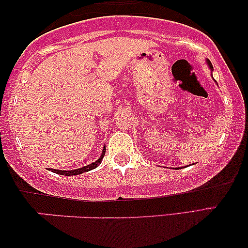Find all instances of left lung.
Returning <instances> with one entry per match:
<instances>
[{
  "label": "left lung",
  "instance_id": "1",
  "mask_svg": "<svg viewBox=\"0 0 248 248\" xmlns=\"http://www.w3.org/2000/svg\"><path fill=\"white\" fill-rule=\"evenodd\" d=\"M206 63H208V65H209V67H210V69H211V70H213V66H212V64H211V62H210V61H209V60H206Z\"/></svg>",
  "mask_w": 248,
  "mask_h": 248
}]
</instances>
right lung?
I'll return each instance as SVG.
<instances>
[{
    "mask_svg": "<svg viewBox=\"0 0 248 248\" xmlns=\"http://www.w3.org/2000/svg\"><path fill=\"white\" fill-rule=\"evenodd\" d=\"M105 152H106V148H104L103 154H101L100 158L98 159V160L94 161L93 164H90V165H88V166H84V167H82V168L74 169V170H59V169H52V168H49V170H52L53 172H56V174H60V175H65V176H72V175L83 174V172L89 171V170H91V169H94V168L97 167L98 165L100 164L101 160H103L104 155H105Z\"/></svg>",
    "mask_w": 248,
    "mask_h": 248,
    "instance_id": "1",
    "label": "right lung"
}]
</instances>
